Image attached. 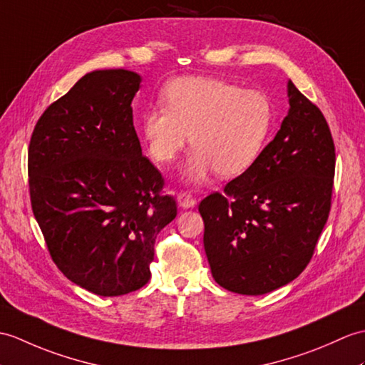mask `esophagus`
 <instances>
[{
  "label": "esophagus",
  "instance_id": "esophagus-1",
  "mask_svg": "<svg viewBox=\"0 0 365 365\" xmlns=\"http://www.w3.org/2000/svg\"><path fill=\"white\" fill-rule=\"evenodd\" d=\"M177 202L182 208H192L196 205V199H194L190 192H179L177 194Z\"/></svg>",
  "mask_w": 365,
  "mask_h": 365
}]
</instances>
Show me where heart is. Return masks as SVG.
Returning <instances> with one entry per match:
<instances>
[{
  "instance_id": "heart-1",
  "label": "heart",
  "mask_w": 365,
  "mask_h": 365,
  "mask_svg": "<svg viewBox=\"0 0 365 365\" xmlns=\"http://www.w3.org/2000/svg\"><path fill=\"white\" fill-rule=\"evenodd\" d=\"M165 107H150L140 120L150 157L173 163L190 143L194 152L183 179L202 183L216 171L235 179L257 163L272 133L275 110L264 91L211 76H185L162 91Z\"/></svg>"
}]
</instances>
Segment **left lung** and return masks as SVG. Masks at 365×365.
<instances>
[{
	"mask_svg": "<svg viewBox=\"0 0 365 365\" xmlns=\"http://www.w3.org/2000/svg\"><path fill=\"white\" fill-rule=\"evenodd\" d=\"M287 98V115L257 163L199 205L211 274L236 294L262 295L297 278L331 207V132L292 81Z\"/></svg>",
	"mask_w": 365,
	"mask_h": 365,
	"instance_id": "obj_1",
	"label": "left lung"
}]
</instances>
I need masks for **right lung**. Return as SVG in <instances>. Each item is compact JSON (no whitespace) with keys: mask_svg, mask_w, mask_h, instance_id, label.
I'll return each mask as SVG.
<instances>
[{"mask_svg":"<svg viewBox=\"0 0 365 365\" xmlns=\"http://www.w3.org/2000/svg\"><path fill=\"white\" fill-rule=\"evenodd\" d=\"M140 83L123 68L86 74L45 110L29 144L31 205L51 258L103 297L149 282L157 235L177 216L133 127Z\"/></svg>","mask_w":365,"mask_h":365,"instance_id":"right-lung-1","label":"right lung"}]
</instances>
